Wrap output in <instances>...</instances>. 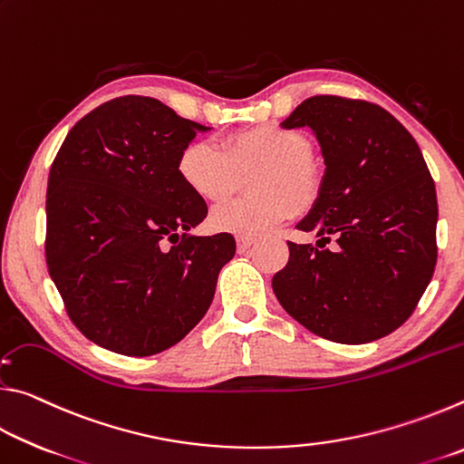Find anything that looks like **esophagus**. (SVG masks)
Wrapping results in <instances>:
<instances>
[{"instance_id": "esophagus-1", "label": "esophagus", "mask_w": 464, "mask_h": 464, "mask_svg": "<svg viewBox=\"0 0 464 464\" xmlns=\"http://www.w3.org/2000/svg\"><path fill=\"white\" fill-rule=\"evenodd\" d=\"M257 241V237H237V249L239 251H246L249 249L254 243Z\"/></svg>"}]
</instances>
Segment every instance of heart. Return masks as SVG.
<instances>
[{"mask_svg":"<svg viewBox=\"0 0 464 464\" xmlns=\"http://www.w3.org/2000/svg\"><path fill=\"white\" fill-rule=\"evenodd\" d=\"M309 140L278 124H262L225 137L221 149L192 140L178 157V176L192 194L217 202L233 192L237 171L251 178L249 198H233L213 208L208 223L218 233L254 237L307 208L317 196V174L309 161Z\"/></svg>","mask_w":464,"mask_h":464,"instance_id":"heart-1","label":"heart"}]
</instances>
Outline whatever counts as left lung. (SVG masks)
<instances>
[{
	"instance_id": "obj_1",
	"label": "left lung",
	"mask_w": 464,
	"mask_h": 464,
	"mask_svg": "<svg viewBox=\"0 0 464 464\" xmlns=\"http://www.w3.org/2000/svg\"><path fill=\"white\" fill-rule=\"evenodd\" d=\"M280 124L313 130L325 171L296 223L317 243L288 241L274 295L325 340L389 335L410 319L436 266V186L418 143L384 108L337 96L304 100Z\"/></svg>"
}]
</instances>
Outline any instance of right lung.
Here are the masks:
<instances>
[{
	"label": "right lung",
	"instance_id": "add662e5",
	"mask_svg": "<svg viewBox=\"0 0 464 464\" xmlns=\"http://www.w3.org/2000/svg\"><path fill=\"white\" fill-rule=\"evenodd\" d=\"M208 127L155 98L122 96L69 130L46 188V266L80 332L153 356L192 332L235 256L229 233L192 235L208 208L178 157Z\"/></svg>",
	"mask_w": 464,
	"mask_h": 464
}]
</instances>
